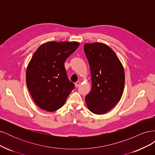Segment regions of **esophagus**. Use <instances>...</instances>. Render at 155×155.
Here are the masks:
<instances>
[{"label":"esophagus","mask_w":155,"mask_h":155,"mask_svg":"<svg viewBox=\"0 0 155 155\" xmlns=\"http://www.w3.org/2000/svg\"><path fill=\"white\" fill-rule=\"evenodd\" d=\"M80 84H81L80 81H77V82L75 83V86H76V87H78V86L80 85Z\"/></svg>","instance_id":"esophagus-1"}]
</instances>
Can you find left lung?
<instances>
[{"label": "left lung", "instance_id": "1", "mask_svg": "<svg viewBox=\"0 0 155 155\" xmlns=\"http://www.w3.org/2000/svg\"><path fill=\"white\" fill-rule=\"evenodd\" d=\"M84 51L92 80L91 91L85 96L86 104L93 113L104 114L118 104L123 94V65L114 51L104 43H85Z\"/></svg>", "mask_w": 155, "mask_h": 155}]
</instances>
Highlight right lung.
<instances>
[{
	"mask_svg": "<svg viewBox=\"0 0 155 155\" xmlns=\"http://www.w3.org/2000/svg\"><path fill=\"white\" fill-rule=\"evenodd\" d=\"M79 45L76 41L47 42L33 55L26 69V85L41 109L48 112L58 110L74 88L64 63Z\"/></svg>",
	"mask_w": 155,
	"mask_h": 155,
	"instance_id": "right-lung-1",
	"label": "right lung"
}]
</instances>
